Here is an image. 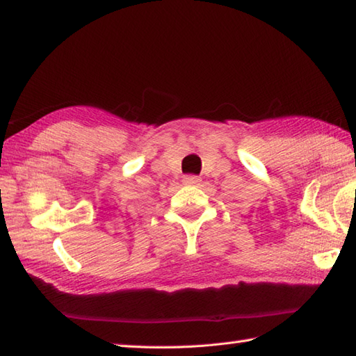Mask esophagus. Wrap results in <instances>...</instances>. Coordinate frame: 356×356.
<instances>
[{
  "instance_id": "esophagus-1",
  "label": "esophagus",
  "mask_w": 356,
  "mask_h": 356,
  "mask_svg": "<svg viewBox=\"0 0 356 356\" xmlns=\"http://www.w3.org/2000/svg\"><path fill=\"white\" fill-rule=\"evenodd\" d=\"M199 182H200V179L197 176H193V174H186V176H184L185 185H197Z\"/></svg>"
}]
</instances>
